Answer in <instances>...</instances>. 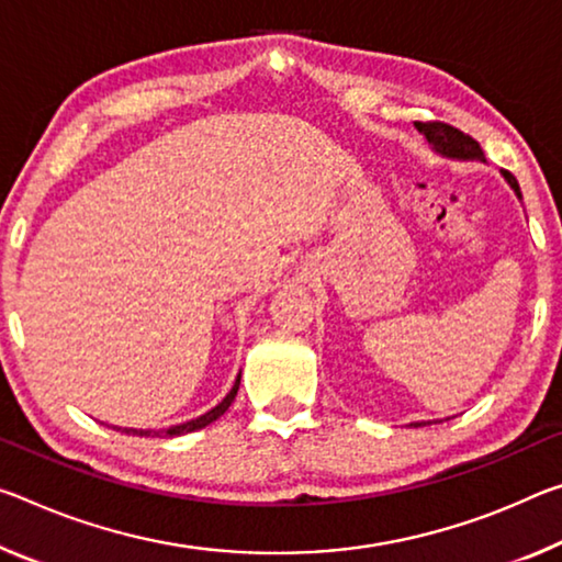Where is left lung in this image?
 I'll use <instances>...</instances> for the list:
<instances>
[{"label":"left lung","instance_id":"8db88e82","mask_svg":"<svg viewBox=\"0 0 562 562\" xmlns=\"http://www.w3.org/2000/svg\"><path fill=\"white\" fill-rule=\"evenodd\" d=\"M415 127L420 135H425L427 145L432 147V153H438L440 157L458 159V162H485L483 147H480L473 137L465 135V132L450 127V124H445V122H415ZM503 177H505V182L510 184L515 198L522 200L518 180H515L510 172H505V169H503ZM417 425H425V423H415V427Z\"/></svg>","mask_w":562,"mask_h":562}]
</instances>
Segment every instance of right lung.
Listing matches in <instances>:
<instances>
[{
	"label": "right lung",
	"mask_w": 562,
	"mask_h": 562,
	"mask_svg": "<svg viewBox=\"0 0 562 562\" xmlns=\"http://www.w3.org/2000/svg\"><path fill=\"white\" fill-rule=\"evenodd\" d=\"M239 378H243V375H237L233 390H229V393L222 397V403H217L215 407L207 409V413H204V415L194 417V420H190V423L172 425V427H167V430H137V427H114V430H122V432H127V435H139V438H162V435H169V438H177V435H187V432L202 430V427H207L210 423H215L217 417L225 415L227 407L233 405V400L237 397V390H239Z\"/></svg>",
	"instance_id": "right-lung-1"
}]
</instances>
